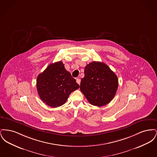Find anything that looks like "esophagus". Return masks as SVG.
<instances>
[{"label":"esophagus","instance_id":"34e87169","mask_svg":"<svg viewBox=\"0 0 157 157\" xmlns=\"http://www.w3.org/2000/svg\"><path fill=\"white\" fill-rule=\"evenodd\" d=\"M76 82H77L79 85H80V83H81V79H79V78H77V79H76Z\"/></svg>","mask_w":157,"mask_h":157}]
</instances>
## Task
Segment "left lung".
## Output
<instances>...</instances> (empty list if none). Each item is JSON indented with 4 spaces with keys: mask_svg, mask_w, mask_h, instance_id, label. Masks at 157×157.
<instances>
[{
    "mask_svg": "<svg viewBox=\"0 0 157 157\" xmlns=\"http://www.w3.org/2000/svg\"><path fill=\"white\" fill-rule=\"evenodd\" d=\"M80 90L90 104L97 106L108 104L116 94L118 79L104 63L92 62L85 67Z\"/></svg>",
    "mask_w": 157,
    "mask_h": 157,
    "instance_id": "8db88e82",
    "label": "left lung"
}]
</instances>
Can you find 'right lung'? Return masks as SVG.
<instances>
[{
  "label": "right lung",
  "mask_w": 157,
  "mask_h": 157,
  "mask_svg": "<svg viewBox=\"0 0 157 157\" xmlns=\"http://www.w3.org/2000/svg\"><path fill=\"white\" fill-rule=\"evenodd\" d=\"M36 87L39 96L45 104L56 108L64 104L79 85L59 61L50 64L37 76Z\"/></svg>",
  "instance_id": "1"
}]
</instances>
